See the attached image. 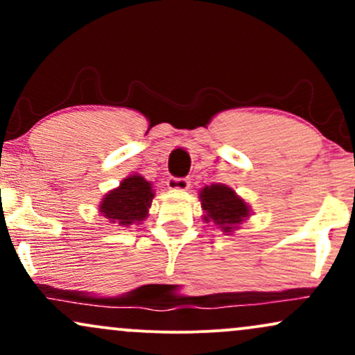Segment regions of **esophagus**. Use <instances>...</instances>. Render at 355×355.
Segmentation results:
<instances>
[{
	"label": "esophagus",
	"instance_id": "34e87169",
	"mask_svg": "<svg viewBox=\"0 0 355 355\" xmlns=\"http://www.w3.org/2000/svg\"><path fill=\"white\" fill-rule=\"evenodd\" d=\"M168 189L170 190H189L190 180L189 178H168Z\"/></svg>",
	"mask_w": 355,
	"mask_h": 355
}]
</instances>
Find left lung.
I'll return each instance as SVG.
<instances>
[{
    "label": "left lung",
    "mask_w": 355,
    "mask_h": 355,
    "mask_svg": "<svg viewBox=\"0 0 355 355\" xmlns=\"http://www.w3.org/2000/svg\"><path fill=\"white\" fill-rule=\"evenodd\" d=\"M203 222L211 223L223 234H232L252 215L250 205L243 200L237 191L222 183L205 185L198 191Z\"/></svg>",
    "instance_id": "8db88e82"
}]
</instances>
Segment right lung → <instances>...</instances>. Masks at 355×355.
Masks as SVG:
<instances>
[{"label":"right lung","mask_w":355,"mask_h":355,"mask_svg":"<svg viewBox=\"0 0 355 355\" xmlns=\"http://www.w3.org/2000/svg\"><path fill=\"white\" fill-rule=\"evenodd\" d=\"M155 190L152 182L145 180L141 175L132 173L120 182L116 189L110 190L101 198L98 211L110 223L120 227L140 225L148 217Z\"/></svg>","instance_id":"1"}]
</instances>
